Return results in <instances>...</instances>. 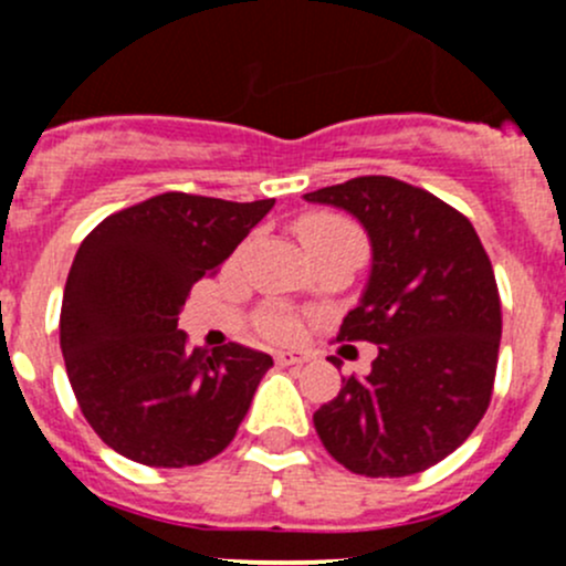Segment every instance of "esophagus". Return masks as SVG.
<instances>
[{
	"label": "esophagus",
	"mask_w": 566,
	"mask_h": 566,
	"mask_svg": "<svg viewBox=\"0 0 566 566\" xmlns=\"http://www.w3.org/2000/svg\"><path fill=\"white\" fill-rule=\"evenodd\" d=\"M310 361V353L306 350H279L276 353V364L279 367H295V364Z\"/></svg>",
	"instance_id": "1"
}]
</instances>
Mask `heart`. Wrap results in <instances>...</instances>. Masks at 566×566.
Here are the masks:
<instances>
[{
	"label": "heart",
	"instance_id": "b5f03b06",
	"mask_svg": "<svg viewBox=\"0 0 566 566\" xmlns=\"http://www.w3.org/2000/svg\"><path fill=\"white\" fill-rule=\"evenodd\" d=\"M298 238L304 241V247H317V243L336 241H350L364 247L361 232L356 230V224H350V221L334 213H312L306 216V219H301ZM262 331H265L271 339H293L301 331V319L287 310H271L262 317Z\"/></svg>",
	"mask_w": 566,
	"mask_h": 566
}]
</instances>
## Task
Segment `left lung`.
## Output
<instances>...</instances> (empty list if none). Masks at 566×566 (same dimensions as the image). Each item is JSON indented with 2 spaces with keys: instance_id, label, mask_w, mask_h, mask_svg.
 I'll list each match as a JSON object with an SVG mask.
<instances>
[{
  "instance_id": "8db88e82",
  "label": "left lung",
  "mask_w": 566,
  "mask_h": 566,
  "mask_svg": "<svg viewBox=\"0 0 566 566\" xmlns=\"http://www.w3.org/2000/svg\"><path fill=\"white\" fill-rule=\"evenodd\" d=\"M304 197L353 213L373 241L369 284L336 339L373 342L378 358L317 410L319 441L361 476L427 471L476 430L493 397L501 298L488 251L460 210L397 177Z\"/></svg>"
}]
</instances>
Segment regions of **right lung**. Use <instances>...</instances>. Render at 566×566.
I'll use <instances>...</instances> for the list:
<instances>
[{
  "instance_id": "right-lung-1",
  "label": "right lung",
  "mask_w": 566,
  "mask_h": 566,
  "mask_svg": "<svg viewBox=\"0 0 566 566\" xmlns=\"http://www.w3.org/2000/svg\"><path fill=\"white\" fill-rule=\"evenodd\" d=\"M276 199L167 191L106 216L76 251L60 347L84 419L123 458L186 468L230 447L273 358L188 347L177 315Z\"/></svg>"
}]
</instances>
